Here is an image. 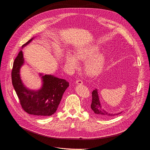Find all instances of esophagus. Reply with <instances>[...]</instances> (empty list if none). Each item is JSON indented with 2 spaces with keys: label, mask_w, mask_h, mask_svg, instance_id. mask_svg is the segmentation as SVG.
Returning a JSON list of instances; mask_svg holds the SVG:
<instances>
[{
  "label": "esophagus",
  "mask_w": 150,
  "mask_h": 150,
  "mask_svg": "<svg viewBox=\"0 0 150 150\" xmlns=\"http://www.w3.org/2000/svg\"><path fill=\"white\" fill-rule=\"evenodd\" d=\"M76 83L78 84V85H82V84H83V82H82L81 80L78 79V80H76Z\"/></svg>",
  "instance_id": "1"
}]
</instances>
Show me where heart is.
Instances as JSON below:
<instances>
[{
	"label": "heart",
	"instance_id": "b5f03b06",
	"mask_svg": "<svg viewBox=\"0 0 150 150\" xmlns=\"http://www.w3.org/2000/svg\"><path fill=\"white\" fill-rule=\"evenodd\" d=\"M100 47L97 45H89L78 48L75 52V56L68 52L65 57V63L71 70L76 69L79 67V61H86L85 70L91 76L100 74L104 68L106 56L104 54L99 53Z\"/></svg>",
	"mask_w": 150,
	"mask_h": 150
}]
</instances>
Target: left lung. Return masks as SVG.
<instances>
[{
    "label": "left lung",
    "instance_id": "obj_1",
    "mask_svg": "<svg viewBox=\"0 0 150 150\" xmlns=\"http://www.w3.org/2000/svg\"><path fill=\"white\" fill-rule=\"evenodd\" d=\"M92 103L91 105V110L92 113L97 117V118H109L111 117H114L115 115H117L122 113L120 112L117 114H112L110 113L106 110H105L101 103L99 101V99L98 93V90L95 89L92 92Z\"/></svg>",
    "mask_w": 150,
    "mask_h": 150
}]
</instances>
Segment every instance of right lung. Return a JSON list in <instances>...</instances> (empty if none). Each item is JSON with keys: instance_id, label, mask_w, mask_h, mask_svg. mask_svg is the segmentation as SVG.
Instances as JSON below:
<instances>
[{"instance_id": "right-lung-1", "label": "right lung", "mask_w": 150, "mask_h": 150, "mask_svg": "<svg viewBox=\"0 0 150 150\" xmlns=\"http://www.w3.org/2000/svg\"><path fill=\"white\" fill-rule=\"evenodd\" d=\"M33 39L22 47L29 44ZM23 64V52L21 51L13 62L12 81L22 108L30 115L39 117L52 115L57 110L62 95L69 86V82L52 75L40 74L42 79L41 88L37 91L29 89L23 83L20 76V69Z\"/></svg>"}]
</instances>
